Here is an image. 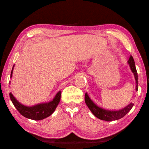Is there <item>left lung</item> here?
<instances>
[{
    "label": "left lung",
    "instance_id": "left-lung-1",
    "mask_svg": "<svg viewBox=\"0 0 149 149\" xmlns=\"http://www.w3.org/2000/svg\"><path fill=\"white\" fill-rule=\"evenodd\" d=\"M128 63L129 64L130 67L132 72L134 73L135 79H136V91H138V77H137L136 68V66H135V62L132 55L130 56ZM85 100L86 105L88 106V109L91 110V111L93 113V114L97 118H98L99 119L105 121L116 120L123 118L131 110L134 105L133 103H130V104H128L127 106L124 107L123 109H122L118 111H111L104 109L102 107H98V105H96L91 100V99L89 98L87 93H85Z\"/></svg>",
    "mask_w": 149,
    "mask_h": 149
}]
</instances>
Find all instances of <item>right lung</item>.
<instances>
[{"label": "right lung", "instance_id": "1", "mask_svg": "<svg viewBox=\"0 0 149 149\" xmlns=\"http://www.w3.org/2000/svg\"><path fill=\"white\" fill-rule=\"evenodd\" d=\"M13 66H14V65H13ZM13 66L12 68V72H11L10 77H12ZM61 91H59L56 94L55 98L53 99V100H51V102L39 104L32 107H28L21 104V103L19 102L15 99L12 93H10L11 100H12L13 105L17 109L18 111L23 117L35 120H42L44 118L48 117L51 115H52L53 113L55 111L56 107H57L59 102L61 100Z\"/></svg>", "mask_w": 149, "mask_h": 149}]
</instances>
